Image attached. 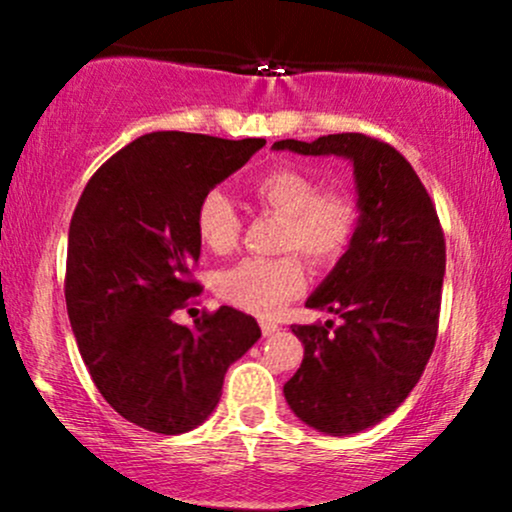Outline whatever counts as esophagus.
I'll list each match as a JSON object with an SVG mask.
<instances>
[{
	"mask_svg": "<svg viewBox=\"0 0 512 512\" xmlns=\"http://www.w3.org/2000/svg\"><path fill=\"white\" fill-rule=\"evenodd\" d=\"M260 327H262V334H264V337H272V334L279 332V325H274V322H267V320H264Z\"/></svg>",
	"mask_w": 512,
	"mask_h": 512,
	"instance_id": "34e87169",
	"label": "esophagus"
}]
</instances>
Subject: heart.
<instances>
[{"mask_svg": "<svg viewBox=\"0 0 512 512\" xmlns=\"http://www.w3.org/2000/svg\"><path fill=\"white\" fill-rule=\"evenodd\" d=\"M252 195L264 209L286 219L281 248L301 250L315 264L342 257L356 231V207L344 192H320L315 178L298 168H272L252 182ZM197 236L211 252L233 250L240 236L236 204L221 190L202 197L197 209ZM305 286L298 255L245 257L223 269L216 291L226 303L255 315H272Z\"/></svg>", "mask_w": 512, "mask_h": 512, "instance_id": "b5f03b06", "label": "heart"}]
</instances>
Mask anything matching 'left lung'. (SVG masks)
I'll list each match as a JSON object with an SVG mask.
<instances>
[{
    "label": "left lung",
    "instance_id": "1",
    "mask_svg": "<svg viewBox=\"0 0 512 512\" xmlns=\"http://www.w3.org/2000/svg\"><path fill=\"white\" fill-rule=\"evenodd\" d=\"M272 149L339 156L354 168V238L305 301L342 322L291 327L305 354L284 385L303 424L351 436L390 416L424 373L438 334L445 238L419 175L390 144L346 132Z\"/></svg>",
    "mask_w": 512,
    "mask_h": 512
}]
</instances>
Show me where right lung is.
Instances as JSON below:
<instances>
[{
	"mask_svg": "<svg viewBox=\"0 0 512 512\" xmlns=\"http://www.w3.org/2000/svg\"><path fill=\"white\" fill-rule=\"evenodd\" d=\"M264 139L151 132L88 180L69 223L67 313L88 373L117 414L178 436L209 419L223 375L260 339L236 308L202 315L195 330L173 313L197 296L202 197L243 168Z\"/></svg>",
	"mask_w": 512,
	"mask_h": 512,
	"instance_id": "add662e5",
	"label": "right lung"
}]
</instances>
